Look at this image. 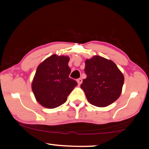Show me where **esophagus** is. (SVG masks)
<instances>
[{
    "instance_id": "1",
    "label": "esophagus",
    "mask_w": 149,
    "mask_h": 149,
    "mask_svg": "<svg viewBox=\"0 0 149 149\" xmlns=\"http://www.w3.org/2000/svg\"><path fill=\"white\" fill-rule=\"evenodd\" d=\"M82 81H83V80H82V78H78V79H77V82H78V85H80L82 83Z\"/></svg>"
}]
</instances>
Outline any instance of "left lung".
I'll return each instance as SVG.
<instances>
[{"label": "left lung", "mask_w": 149, "mask_h": 149, "mask_svg": "<svg viewBox=\"0 0 149 149\" xmlns=\"http://www.w3.org/2000/svg\"><path fill=\"white\" fill-rule=\"evenodd\" d=\"M87 78L80 88L90 104L105 107L113 103L120 95L124 76L113 61L100 56L85 61Z\"/></svg>", "instance_id": "8db88e82"}]
</instances>
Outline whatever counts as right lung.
Wrapping results in <instances>:
<instances>
[{"label":"right lung","instance_id":"1","mask_svg":"<svg viewBox=\"0 0 149 149\" xmlns=\"http://www.w3.org/2000/svg\"><path fill=\"white\" fill-rule=\"evenodd\" d=\"M69 57L53 54L38 66L32 90L42 107L54 109L61 106L78 85L76 80L69 78Z\"/></svg>","mask_w":149,"mask_h":149}]
</instances>
